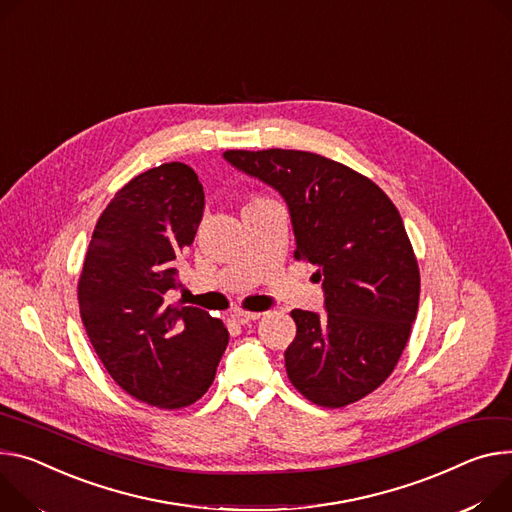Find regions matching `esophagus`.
I'll use <instances>...</instances> for the list:
<instances>
[{"label": "esophagus", "instance_id": "esophagus-1", "mask_svg": "<svg viewBox=\"0 0 512 512\" xmlns=\"http://www.w3.org/2000/svg\"><path fill=\"white\" fill-rule=\"evenodd\" d=\"M230 318L235 320V322H239V324H249V322H253V320L261 318V312H245V310H235V312L230 314Z\"/></svg>", "mask_w": 512, "mask_h": 512}]
</instances>
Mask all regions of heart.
<instances>
[{"label": "heart", "instance_id": "obj_1", "mask_svg": "<svg viewBox=\"0 0 512 512\" xmlns=\"http://www.w3.org/2000/svg\"><path fill=\"white\" fill-rule=\"evenodd\" d=\"M261 200H265V198H255L251 204H255V202H261Z\"/></svg>", "mask_w": 512, "mask_h": 512}]
</instances>
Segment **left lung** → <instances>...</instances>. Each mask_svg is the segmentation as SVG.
Masks as SVG:
<instances>
[{"instance_id":"left-lung-1","label":"left lung","mask_w":512,"mask_h":512,"mask_svg":"<svg viewBox=\"0 0 512 512\" xmlns=\"http://www.w3.org/2000/svg\"><path fill=\"white\" fill-rule=\"evenodd\" d=\"M224 159L284 196L294 257L316 265L322 280L327 314L292 310L290 382L324 408L361 400L394 371L418 310L421 273L400 212L369 177L308 151H226Z\"/></svg>"}]
</instances>
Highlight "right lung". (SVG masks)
I'll list each match as a JSON object with an SVG mask.
<instances>
[{"mask_svg":"<svg viewBox=\"0 0 512 512\" xmlns=\"http://www.w3.org/2000/svg\"><path fill=\"white\" fill-rule=\"evenodd\" d=\"M202 212L204 188L185 163L132 177L102 212L79 275V312L100 361L124 392L157 408L200 400L228 345L222 320L165 298Z\"/></svg>","mask_w":512,"mask_h":512,"instance_id":"1","label":"right lung"}]
</instances>
